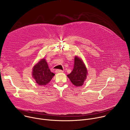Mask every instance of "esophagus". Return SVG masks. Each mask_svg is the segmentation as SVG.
Masks as SVG:
<instances>
[{"instance_id":"obj_1","label":"esophagus","mask_w":130,"mask_h":130,"mask_svg":"<svg viewBox=\"0 0 130 130\" xmlns=\"http://www.w3.org/2000/svg\"><path fill=\"white\" fill-rule=\"evenodd\" d=\"M55 72H56V73H60V72H63V71L60 69H57L55 70Z\"/></svg>"}]
</instances>
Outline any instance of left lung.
Masks as SVG:
<instances>
[{"label":"left lung","instance_id":"8db88e82","mask_svg":"<svg viewBox=\"0 0 130 130\" xmlns=\"http://www.w3.org/2000/svg\"><path fill=\"white\" fill-rule=\"evenodd\" d=\"M87 74V69L85 65L80 59L76 57L73 69L67 77L73 85L81 86L86 78Z\"/></svg>","mask_w":130,"mask_h":130}]
</instances>
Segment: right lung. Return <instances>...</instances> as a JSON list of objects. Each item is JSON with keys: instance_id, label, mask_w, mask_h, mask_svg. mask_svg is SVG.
I'll return each mask as SVG.
<instances>
[{"instance_id": "1", "label": "right lung", "mask_w": 130, "mask_h": 130, "mask_svg": "<svg viewBox=\"0 0 130 130\" xmlns=\"http://www.w3.org/2000/svg\"><path fill=\"white\" fill-rule=\"evenodd\" d=\"M32 76L39 85H45L51 81L54 73L50 70L47 62L43 59L34 66Z\"/></svg>"}]
</instances>
